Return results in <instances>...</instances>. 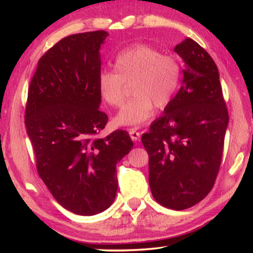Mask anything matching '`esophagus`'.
<instances>
[{"label":"esophagus","instance_id":"obj_1","mask_svg":"<svg viewBox=\"0 0 253 253\" xmlns=\"http://www.w3.org/2000/svg\"><path fill=\"white\" fill-rule=\"evenodd\" d=\"M128 131H129L130 138L132 140H135V142H136V140H139V138H140V131L135 129V128H131V129H129Z\"/></svg>","mask_w":253,"mask_h":253}]
</instances>
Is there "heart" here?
Instances as JSON below:
<instances>
[{
    "instance_id": "obj_1",
    "label": "heart",
    "mask_w": 253,
    "mask_h": 253,
    "mask_svg": "<svg viewBox=\"0 0 253 253\" xmlns=\"http://www.w3.org/2000/svg\"><path fill=\"white\" fill-rule=\"evenodd\" d=\"M115 71L98 76V90L111 107L123 105L126 85L131 84L132 99L119 110L118 126L138 127L153 116L155 107L164 109L172 102L181 81V66L172 55H164L148 45H134L119 53Z\"/></svg>"
}]
</instances>
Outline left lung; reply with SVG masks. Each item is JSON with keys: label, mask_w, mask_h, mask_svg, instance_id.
<instances>
[{"label": "left lung", "mask_w": 253, "mask_h": 253, "mask_svg": "<svg viewBox=\"0 0 253 253\" xmlns=\"http://www.w3.org/2000/svg\"><path fill=\"white\" fill-rule=\"evenodd\" d=\"M184 62L178 92L142 136L149 156V186L163 207L185 210L212 190L229 124L215 62L186 38L174 48Z\"/></svg>", "instance_id": "1"}]
</instances>
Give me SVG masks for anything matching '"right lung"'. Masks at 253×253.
Segmentation results:
<instances>
[{
	"label": "right lung",
	"instance_id": "1",
	"mask_svg": "<svg viewBox=\"0 0 253 253\" xmlns=\"http://www.w3.org/2000/svg\"><path fill=\"white\" fill-rule=\"evenodd\" d=\"M108 36L63 38L39 60L28 92L25 127L38 173L57 202L79 215L110 207L117 163L134 146L126 130L96 137L108 122L98 90L100 48Z\"/></svg>",
	"mask_w": 253,
	"mask_h": 253
}]
</instances>
